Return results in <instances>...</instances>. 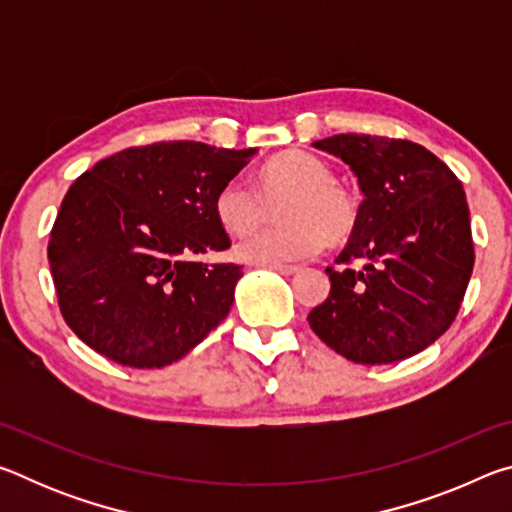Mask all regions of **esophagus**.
<instances>
[{"label": "esophagus", "mask_w": 512, "mask_h": 512, "mask_svg": "<svg viewBox=\"0 0 512 512\" xmlns=\"http://www.w3.org/2000/svg\"><path fill=\"white\" fill-rule=\"evenodd\" d=\"M268 268H273V271L282 273V275H293V273L300 271V268L293 266V264H268Z\"/></svg>", "instance_id": "esophagus-1"}]
</instances>
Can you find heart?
Returning a JSON list of instances; mask_svg holds the SVG:
<instances>
[{"label":"heart","mask_w":512,"mask_h":512,"mask_svg":"<svg viewBox=\"0 0 512 512\" xmlns=\"http://www.w3.org/2000/svg\"><path fill=\"white\" fill-rule=\"evenodd\" d=\"M257 188L232 178L214 196V216L232 237H246L281 208L284 226L241 241L237 255L246 262H291L318 253L323 246L348 244L359 228L361 203L341 185L334 169L318 155L300 149L268 158L257 171Z\"/></svg>","instance_id":"1"}]
</instances>
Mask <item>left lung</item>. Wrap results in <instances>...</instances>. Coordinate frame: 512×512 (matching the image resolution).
<instances>
[{"label":"left lung","instance_id":"8db88e82","mask_svg":"<svg viewBox=\"0 0 512 512\" xmlns=\"http://www.w3.org/2000/svg\"><path fill=\"white\" fill-rule=\"evenodd\" d=\"M363 192L359 228L329 296L309 311L318 339L354 363H393L429 348L461 309L474 266L470 207L443 160L409 140L343 133L314 142ZM363 261V269H352Z\"/></svg>","mask_w":512,"mask_h":512}]
</instances>
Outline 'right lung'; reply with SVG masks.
<instances>
[{
	"label": "right lung",
	"mask_w": 512,
	"mask_h": 512,
	"mask_svg": "<svg viewBox=\"0 0 512 512\" xmlns=\"http://www.w3.org/2000/svg\"><path fill=\"white\" fill-rule=\"evenodd\" d=\"M255 153L158 142L74 180L47 257L60 314L85 345L121 366L162 368L228 316L244 271L194 257L230 248L214 196Z\"/></svg>",
	"instance_id": "obj_1"
}]
</instances>
